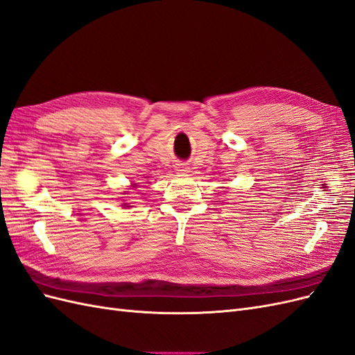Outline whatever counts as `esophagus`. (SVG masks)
I'll return each instance as SVG.
<instances>
[{"label": "esophagus", "mask_w": 355, "mask_h": 355, "mask_svg": "<svg viewBox=\"0 0 355 355\" xmlns=\"http://www.w3.org/2000/svg\"><path fill=\"white\" fill-rule=\"evenodd\" d=\"M179 171H185V170H184V167H179Z\"/></svg>", "instance_id": "1"}]
</instances>
